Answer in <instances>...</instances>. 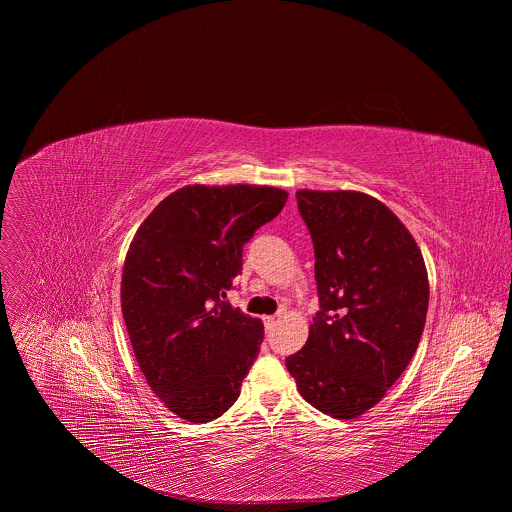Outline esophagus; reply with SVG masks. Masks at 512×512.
<instances>
[{"instance_id":"34e87169","label":"esophagus","mask_w":512,"mask_h":512,"mask_svg":"<svg viewBox=\"0 0 512 512\" xmlns=\"http://www.w3.org/2000/svg\"><path fill=\"white\" fill-rule=\"evenodd\" d=\"M275 322H277V318H275V316H265V318H263L265 330H267V332H269V330H273V328H275Z\"/></svg>"}]
</instances>
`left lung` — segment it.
I'll return each mask as SVG.
<instances>
[{
    "mask_svg": "<svg viewBox=\"0 0 512 512\" xmlns=\"http://www.w3.org/2000/svg\"><path fill=\"white\" fill-rule=\"evenodd\" d=\"M296 198L314 243L320 310L285 367L310 405L354 419L385 397L417 350L429 304L425 263L377 198L350 190Z\"/></svg>",
    "mask_w": 512,
    "mask_h": 512,
    "instance_id": "obj_1",
    "label": "left lung"
}]
</instances>
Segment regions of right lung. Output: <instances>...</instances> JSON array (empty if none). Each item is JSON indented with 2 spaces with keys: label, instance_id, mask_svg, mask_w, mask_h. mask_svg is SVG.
<instances>
[{
  "label": "right lung",
  "instance_id": "obj_1",
  "mask_svg": "<svg viewBox=\"0 0 512 512\" xmlns=\"http://www.w3.org/2000/svg\"><path fill=\"white\" fill-rule=\"evenodd\" d=\"M273 186H184L137 229L123 265L121 312L139 369L178 417L206 423L239 397L263 322L227 302L243 247L281 212Z\"/></svg>",
  "mask_w": 512,
  "mask_h": 512
}]
</instances>
